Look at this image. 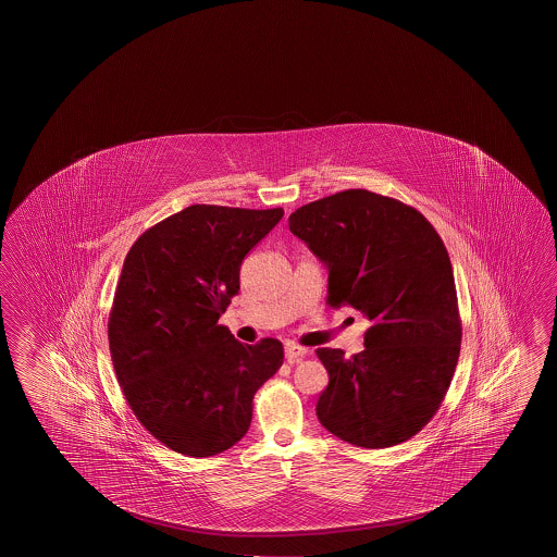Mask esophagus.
Here are the masks:
<instances>
[{
	"label": "esophagus",
	"instance_id": "esophagus-1",
	"mask_svg": "<svg viewBox=\"0 0 557 557\" xmlns=\"http://www.w3.org/2000/svg\"><path fill=\"white\" fill-rule=\"evenodd\" d=\"M307 354H309V349L299 346V344H295V342H287V344H285V359H287L289 363L301 361L302 357L307 356Z\"/></svg>",
	"mask_w": 557,
	"mask_h": 557
}]
</instances>
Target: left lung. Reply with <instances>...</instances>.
<instances>
[{"instance_id":"left-lung-1","label":"left lung","mask_w":557,"mask_h":557,"mask_svg":"<svg viewBox=\"0 0 557 557\" xmlns=\"http://www.w3.org/2000/svg\"><path fill=\"white\" fill-rule=\"evenodd\" d=\"M289 231L329 268V305L371 320L361 354L317 349L330 376L320 423L356 447L408 441L435 416L460 356L455 275L437 231L369 190L310 201L289 215Z\"/></svg>"}]
</instances>
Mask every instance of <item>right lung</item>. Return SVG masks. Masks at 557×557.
<instances>
[{"mask_svg": "<svg viewBox=\"0 0 557 557\" xmlns=\"http://www.w3.org/2000/svg\"><path fill=\"white\" fill-rule=\"evenodd\" d=\"M282 218V208L196 203L129 248L110 310V357L137 421L174 453L233 447L250 428L256 391L282 367V342L247 346L218 324L240 289L245 256Z\"/></svg>", "mask_w": 557, "mask_h": 557, "instance_id": "right-lung-1", "label": "right lung"}]
</instances>
